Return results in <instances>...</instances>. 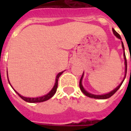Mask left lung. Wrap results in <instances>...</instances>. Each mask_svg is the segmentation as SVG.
Segmentation results:
<instances>
[{
    "mask_svg": "<svg viewBox=\"0 0 131 131\" xmlns=\"http://www.w3.org/2000/svg\"><path fill=\"white\" fill-rule=\"evenodd\" d=\"M112 30H113V33H114V35L115 36H116V37L118 38L119 39H121V37H120V35L114 29V28H112ZM122 49H123V51H124V53H123V54H124V64H125V75H124V79H123V80L122 81V82L120 83L119 85H118L117 87L115 88V89H114L113 90H112L111 92H108V93L107 94H100V95H97V94H92V93H90V92H88V91H86V90L84 89V86H83V85H82V79H83V77H84V73H83V75H82V78H81V79H80V90H82V92H83V93L85 94L86 96H88V97L90 98H93V99H108V98L111 97L112 95H114V94L116 93V91L118 90L119 88H120V86H122V83H123V82H124V79H125V78H126V71H127V62H126V55H125V52H124V44H123V43H122Z\"/></svg>",
    "mask_w": 131,
    "mask_h": 131,
    "instance_id": "obj_1",
    "label": "left lung"
}]
</instances>
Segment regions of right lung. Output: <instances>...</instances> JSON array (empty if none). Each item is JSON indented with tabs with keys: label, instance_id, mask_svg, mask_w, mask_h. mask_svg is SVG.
I'll use <instances>...</instances> for the list:
<instances>
[{
	"label": "right lung",
	"instance_id": "1",
	"mask_svg": "<svg viewBox=\"0 0 131 131\" xmlns=\"http://www.w3.org/2000/svg\"><path fill=\"white\" fill-rule=\"evenodd\" d=\"M63 72L64 71L60 72L59 73H58V75H56V82H55V84H54V86H53V87L52 88V89H51V90H50V91L47 94L42 96H39V97H35V98L26 97V96H21L20 94L18 93V92H17L15 90H14V88L11 86V84H10V82H9V78H8V77H7V78H8V81H9V84L11 85L12 88L15 90V92H16V93L19 95V96H20V97H21L24 101H25L28 102V103H41V102H43V101H45L49 100V99H51V98L52 97L54 94H55L56 92V90H57V88H58V81L59 77L61 75ZM7 76H8V74H7Z\"/></svg>",
	"mask_w": 131,
	"mask_h": 131
}]
</instances>
